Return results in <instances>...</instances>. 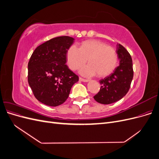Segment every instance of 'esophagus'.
<instances>
[{"label": "esophagus", "mask_w": 159, "mask_h": 159, "mask_svg": "<svg viewBox=\"0 0 159 159\" xmlns=\"http://www.w3.org/2000/svg\"><path fill=\"white\" fill-rule=\"evenodd\" d=\"M79 80H80V81H84V82H88V81H89L88 80L83 79V78H79Z\"/></svg>", "instance_id": "obj_1"}]
</instances>
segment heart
Listing matches in <instances>:
<instances>
[{
  "label": "heart",
  "mask_w": 159,
  "mask_h": 159,
  "mask_svg": "<svg viewBox=\"0 0 159 159\" xmlns=\"http://www.w3.org/2000/svg\"><path fill=\"white\" fill-rule=\"evenodd\" d=\"M88 60L89 66L80 70V74L85 76L97 74L105 77L114 70L117 62V54L113 48L99 40L85 41L79 48L72 45L67 52V61L71 70L83 66Z\"/></svg>",
  "instance_id": "heart-1"
}]
</instances>
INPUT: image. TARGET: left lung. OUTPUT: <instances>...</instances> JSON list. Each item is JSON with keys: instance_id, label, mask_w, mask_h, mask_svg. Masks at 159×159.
Here are the masks:
<instances>
[{"instance_id": "1", "label": "left lung", "mask_w": 159, "mask_h": 159, "mask_svg": "<svg viewBox=\"0 0 159 159\" xmlns=\"http://www.w3.org/2000/svg\"><path fill=\"white\" fill-rule=\"evenodd\" d=\"M116 52L119 65L113 73L99 81L100 90L93 98L102 104H111L117 102L125 95L133 78V61L128 51L120 44H117Z\"/></svg>"}]
</instances>
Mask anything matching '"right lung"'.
Returning <instances> with one entry per match:
<instances>
[{"instance_id": "1", "label": "right lung", "mask_w": 159, "mask_h": 159, "mask_svg": "<svg viewBox=\"0 0 159 159\" xmlns=\"http://www.w3.org/2000/svg\"><path fill=\"white\" fill-rule=\"evenodd\" d=\"M74 38L59 36L48 40L34 51L28 64V81L35 98L52 107L64 103L78 76L66 64L67 52Z\"/></svg>"}]
</instances>
